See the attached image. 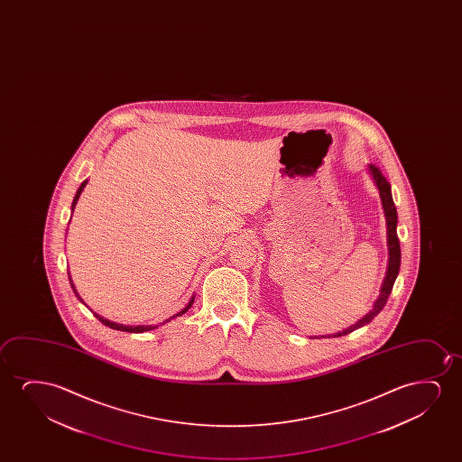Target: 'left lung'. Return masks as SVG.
Wrapping results in <instances>:
<instances>
[{
  "instance_id": "1",
  "label": "left lung",
  "mask_w": 462,
  "mask_h": 462,
  "mask_svg": "<svg viewBox=\"0 0 462 462\" xmlns=\"http://www.w3.org/2000/svg\"><path fill=\"white\" fill-rule=\"evenodd\" d=\"M369 171L373 175L374 181L379 188L380 199H382V207H383V213H385L386 221V245H388V266H386L385 278L380 287V293L375 303H374L373 310L367 312L366 316L360 319L355 325H350L348 328L342 329L339 333L329 335L328 337H339V336H346L352 333L355 329L365 327L367 323L373 320L374 317L379 314L380 310H383L386 304V300L390 297L393 291L394 281L398 278L399 266H401V246H399L398 232V213H396V207L393 202L392 186L386 181V178L382 175L379 167L375 165H369Z\"/></svg>"
}]
</instances>
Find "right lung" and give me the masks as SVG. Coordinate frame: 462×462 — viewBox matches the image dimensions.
<instances>
[{"instance_id": "1", "label": "right lung", "mask_w": 462, "mask_h": 462, "mask_svg": "<svg viewBox=\"0 0 462 462\" xmlns=\"http://www.w3.org/2000/svg\"><path fill=\"white\" fill-rule=\"evenodd\" d=\"M87 183H88V180H85V181H83V183L80 184V188L77 189L76 197H74V200H72V207H70V209H72V211H74V208H76L77 200H79V197H80V194H82L83 188L87 186ZM68 274H69V273H68ZM69 282L70 287H72V291H74V293H76V297L79 298V300H80V301H82L83 303L82 298H80V295L77 293L76 287H74V284H72V279H70V274ZM192 303H194V297L190 298L189 303L186 304V308H184L183 310H180V312H178V314H175V316L169 317V319H167L165 322H171V319H175V317L183 316L184 312L189 310L190 306H192ZM95 316L97 317V319H99V322L104 323V325H106V327H108V328L120 329V331H127V333H143V331H150V329L158 328V325H156V327H152V325H146V327L145 325H139V327H131V325H129V327H127V325H120V323L110 322V320H107V319H104V317L97 316L96 312ZM165 322H162V325H164Z\"/></svg>"}]
</instances>
